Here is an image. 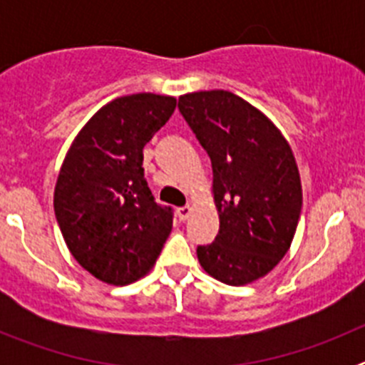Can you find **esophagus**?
I'll list each match as a JSON object with an SVG mask.
<instances>
[{
	"label": "esophagus",
	"mask_w": 365,
	"mask_h": 365,
	"mask_svg": "<svg viewBox=\"0 0 365 365\" xmlns=\"http://www.w3.org/2000/svg\"><path fill=\"white\" fill-rule=\"evenodd\" d=\"M190 214H192V206L190 205H185V206H180V208H177V217H179L180 221H186V219L190 217Z\"/></svg>",
	"instance_id": "1"
}]
</instances>
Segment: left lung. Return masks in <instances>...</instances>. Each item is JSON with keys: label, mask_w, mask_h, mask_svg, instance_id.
Wrapping results in <instances>:
<instances>
[{"label": "left lung", "mask_w": 365, "mask_h": 365, "mask_svg": "<svg viewBox=\"0 0 365 365\" xmlns=\"http://www.w3.org/2000/svg\"><path fill=\"white\" fill-rule=\"evenodd\" d=\"M177 106L214 172L219 232L197 247L199 263L227 285L256 282L285 256L298 227L294 155L278 128L234 93H188Z\"/></svg>", "instance_id": "left-lung-1"}]
</instances>
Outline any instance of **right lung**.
I'll return each instance as SVG.
<instances>
[{"label":"right lung","instance_id":"1","mask_svg":"<svg viewBox=\"0 0 365 365\" xmlns=\"http://www.w3.org/2000/svg\"><path fill=\"white\" fill-rule=\"evenodd\" d=\"M173 96L111 100L83 125L54 188V214L71 254L95 278L128 285L150 272L172 232L173 208L155 201L143 150L172 117Z\"/></svg>","mask_w":365,"mask_h":365}]
</instances>
